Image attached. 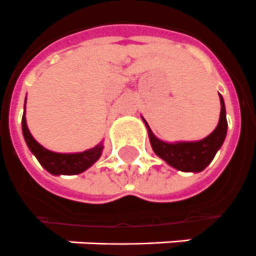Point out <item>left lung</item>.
<instances>
[{
	"instance_id": "left-lung-1",
	"label": "left lung",
	"mask_w": 256,
	"mask_h": 256,
	"mask_svg": "<svg viewBox=\"0 0 256 256\" xmlns=\"http://www.w3.org/2000/svg\"><path fill=\"white\" fill-rule=\"evenodd\" d=\"M220 100V115L218 126L209 136L198 141H176L168 142L158 138L149 128L148 122L141 116L145 126L148 130V136L153 152L162 158L168 165L181 172L198 173L202 172L212 161L216 152L224 144L228 134V120H226V107L222 95Z\"/></svg>"
}]
</instances>
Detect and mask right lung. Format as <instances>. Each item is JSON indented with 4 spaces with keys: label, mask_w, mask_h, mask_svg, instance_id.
I'll list each match as a JSON object with an SVG mask.
<instances>
[{
    "label": "right lung",
    "mask_w": 256,
    "mask_h": 256,
    "mask_svg": "<svg viewBox=\"0 0 256 256\" xmlns=\"http://www.w3.org/2000/svg\"><path fill=\"white\" fill-rule=\"evenodd\" d=\"M26 104V100H24ZM26 108V107H24ZM22 116V134H24V141L28 144L30 152L36 157V160L52 176H72L79 174L91 168L96 161L99 160L103 153V142H99L94 148L87 149L84 152L78 153H56L48 150L32 138L30 130L28 128L26 116Z\"/></svg>",
    "instance_id": "obj_1"
}]
</instances>
